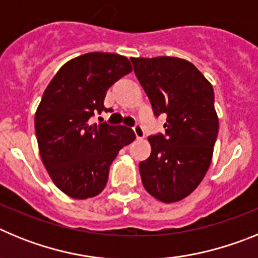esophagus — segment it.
Listing matches in <instances>:
<instances>
[{
    "label": "esophagus",
    "instance_id": "34e87169",
    "mask_svg": "<svg viewBox=\"0 0 258 258\" xmlns=\"http://www.w3.org/2000/svg\"><path fill=\"white\" fill-rule=\"evenodd\" d=\"M134 133H136V137L137 140H143L145 138V131H143V127L141 126V125H136V126L133 127Z\"/></svg>",
    "mask_w": 258,
    "mask_h": 258
}]
</instances>
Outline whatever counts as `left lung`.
Returning <instances> with one entry per match:
<instances>
[{
    "label": "left lung",
    "instance_id": "obj_1",
    "mask_svg": "<svg viewBox=\"0 0 258 258\" xmlns=\"http://www.w3.org/2000/svg\"><path fill=\"white\" fill-rule=\"evenodd\" d=\"M134 72L165 136L149 137L151 155L140 163L146 191L163 203L188 197L211 165L218 134L212 84L192 63L175 56L132 58Z\"/></svg>",
    "mask_w": 258,
    "mask_h": 258
}]
</instances>
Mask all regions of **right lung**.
<instances>
[{"instance_id": "1", "label": "right lung", "mask_w": 258, "mask_h": 258, "mask_svg": "<svg viewBox=\"0 0 258 258\" xmlns=\"http://www.w3.org/2000/svg\"><path fill=\"white\" fill-rule=\"evenodd\" d=\"M132 70L124 55L88 52L61 66L45 89L35 115L38 150L51 181L68 197L101 194L111 163L136 140L131 127L92 122L107 111V89Z\"/></svg>"}]
</instances>
